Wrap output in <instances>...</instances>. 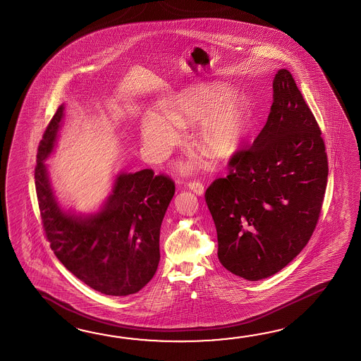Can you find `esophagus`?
Listing matches in <instances>:
<instances>
[{
    "label": "esophagus",
    "mask_w": 361,
    "mask_h": 361,
    "mask_svg": "<svg viewBox=\"0 0 361 361\" xmlns=\"http://www.w3.org/2000/svg\"><path fill=\"white\" fill-rule=\"evenodd\" d=\"M189 189L192 190V192H195L197 195H203L204 194V186L200 181H190L189 184Z\"/></svg>",
    "instance_id": "esophagus-1"
}]
</instances>
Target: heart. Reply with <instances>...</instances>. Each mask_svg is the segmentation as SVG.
<instances>
[{
	"label": "heart",
	"mask_w": 361,
	"mask_h": 361,
	"mask_svg": "<svg viewBox=\"0 0 361 361\" xmlns=\"http://www.w3.org/2000/svg\"><path fill=\"white\" fill-rule=\"evenodd\" d=\"M229 85L194 89L169 106L164 115L147 111L141 132L146 150L163 158L178 141V128L195 126L192 141L214 159H225L235 152L251 128L249 99L233 94ZM188 161L186 171L195 167Z\"/></svg>",
	"instance_id": "heart-1"
}]
</instances>
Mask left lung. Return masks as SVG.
<instances>
[{
	"instance_id": "8db88e82",
	"label": "left lung",
	"mask_w": 361,
	"mask_h": 361,
	"mask_svg": "<svg viewBox=\"0 0 361 361\" xmlns=\"http://www.w3.org/2000/svg\"><path fill=\"white\" fill-rule=\"evenodd\" d=\"M206 190L217 257L235 276L259 281L305 249L320 216L328 158L319 124L288 70L273 79V104L249 150Z\"/></svg>"
}]
</instances>
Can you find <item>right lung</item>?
<instances>
[{
  "instance_id": "1",
  "label": "right lung",
  "mask_w": 361,
  "mask_h": 361,
  "mask_svg": "<svg viewBox=\"0 0 361 361\" xmlns=\"http://www.w3.org/2000/svg\"><path fill=\"white\" fill-rule=\"evenodd\" d=\"M64 104L49 123L37 152L35 184L44 231L59 262L106 295L135 294L152 280L161 260L163 217L175 183L152 169L119 172L99 211L76 214L56 200L45 161L54 150Z\"/></svg>"
}]
</instances>
